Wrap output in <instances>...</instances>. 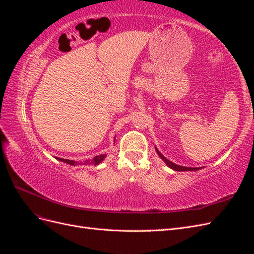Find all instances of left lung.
Wrapping results in <instances>:
<instances>
[{
  "instance_id": "obj_1",
  "label": "left lung",
  "mask_w": 254,
  "mask_h": 254,
  "mask_svg": "<svg viewBox=\"0 0 254 254\" xmlns=\"http://www.w3.org/2000/svg\"><path fill=\"white\" fill-rule=\"evenodd\" d=\"M156 150H157V152H158L159 157L164 161V162L167 164V166H170L171 168H173V170H175V171H178V172H186V171H197V170H199L198 167H196V168H195V167H186V166L177 165V164H175V163L171 162L170 160H167L164 156H162V153H161L157 148H156Z\"/></svg>"
}]
</instances>
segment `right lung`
<instances>
[{"label":"right lung","instance_id":"add662e5","mask_svg":"<svg viewBox=\"0 0 254 254\" xmlns=\"http://www.w3.org/2000/svg\"><path fill=\"white\" fill-rule=\"evenodd\" d=\"M106 158V153H103V155H99L94 157L91 160H86L82 161V162H77V161H72V160H67V159H63V158H56L59 161H63L64 163H67L70 165H75V164H83V165H97L102 162V161Z\"/></svg>","mask_w":254,"mask_h":254}]
</instances>
